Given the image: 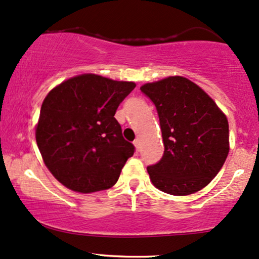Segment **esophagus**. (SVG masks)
<instances>
[{
    "label": "esophagus",
    "instance_id": "esophagus-1",
    "mask_svg": "<svg viewBox=\"0 0 259 259\" xmlns=\"http://www.w3.org/2000/svg\"><path fill=\"white\" fill-rule=\"evenodd\" d=\"M133 144H135L137 151H139V150H140V142H139V139H136L135 142H133Z\"/></svg>",
    "mask_w": 259,
    "mask_h": 259
}]
</instances>
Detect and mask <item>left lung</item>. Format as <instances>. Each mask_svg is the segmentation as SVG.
I'll return each mask as SVG.
<instances>
[{
	"label": "left lung",
	"instance_id": "left-lung-1",
	"mask_svg": "<svg viewBox=\"0 0 259 259\" xmlns=\"http://www.w3.org/2000/svg\"><path fill=\"white\" fill-rule=\"evenodd\" d=\"M157 110L164 152L148 173L173 196L198 192L218 175L229 152L228 120L209 95L184 76L140 88Z\"/></svg>",
	"mask_w": 259,
	"mask_h": 259
}]
</instances>
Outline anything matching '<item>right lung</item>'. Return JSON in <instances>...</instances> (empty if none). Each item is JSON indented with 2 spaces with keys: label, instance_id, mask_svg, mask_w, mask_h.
I'll list each match as a JSON object with an SVG mask.
<instances>
[{
  "label": "right lung",
  "instance_id": "right-lung-1",
  "mask_svg": "<svg viewBox=\"0 0 259 259\" xmlns=\"http://www.w3.org/2000/svg\"><path fill=\"white\" fill-rule=\"evenodd\" d=\"M136 88L96 74L63 81L40 108L36 140L52 174L69 190L91 193L110 188L135 154L115 119L117 107Z\"/></svg>",
  "mask_w": 259,
  "mask_h": 259
}]
</instances>
